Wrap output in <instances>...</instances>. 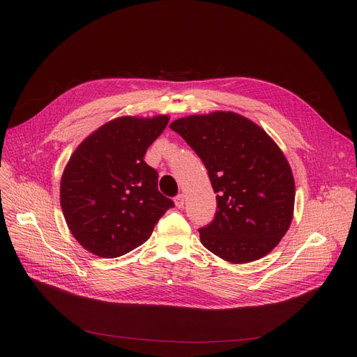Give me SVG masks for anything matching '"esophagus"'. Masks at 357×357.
I'll return each instance as SVG.
<instances>
[{
  "label": "esophagus",
  "instance_id": "1",
  "mask_svg": "<svg viewBox=\"0 0 357 357\" xmlns=\"http://www.w3.org/2000/svg\"><path fill=\"white\" fill-rule=\"evenodd\" d=\"M183 204H185V197H183V194L176 195V197H175V205H176V207H178V208H182Z\"/></svg>",
  "mask_w": 357,
  "mask_h": 357
}]
</instances>
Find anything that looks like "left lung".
Listing matches in <instances>:
<instances>
[{"mask_svg":"<svg viewBox=\"0 0 357 357\" xmlns=\"http://www.w3.org/2000/svg\"><path fill=\"white\" fill-rule=\"evenodd\" d=\"M171 128L207 167L214 220L198 229L204 248L231 264L268 255L292 221L295 183L288 160L253 121L234 112L175 120Z\"/></svg>","mask_w":357,"mask_h":357,"instance_id":"1","label":"left lung"}]
</instances>
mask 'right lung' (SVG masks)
<instances>
[{
    "label": "right lung",
    "mask_w": 357,
    "mask_h": 357,
    "mask_svg": "<svg viewBox=\"0 0 357 357\" xmlns=\"http://www.w3.org/2000/svg\"><path fill=\"white\" fill-rule=\"evenodd\" d=\"M169 117L116 119L86 137L61 181L68 227L86 250L119 257L150 237L174 201L158 190L159 174L144 162Z\"/></svg>",
    "instance_id": "right-lung-1"
}]
</instances>
